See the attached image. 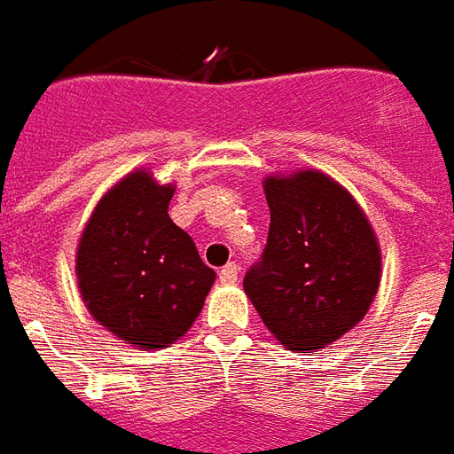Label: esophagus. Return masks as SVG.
<instances>
[{
  "label": "esophagus",
  "mask_w": 454,
  "mask_h": 454,
  "mask_svg": "<svg viewBox=\"0 0 454 454\" xmlns=\"http://www.w3.org/2000/svg\"><path fill=\"white\" fill-rule=\"evenodd\" d=\"M237 278H239V266H237L234 262H230L220 271V281H222V284H234Z\"/></svg>",
  "instance_id": "esophagus-1"
}]
</instances>
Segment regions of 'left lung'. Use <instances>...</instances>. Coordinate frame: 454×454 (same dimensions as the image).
<instances>
[{
    "label": "left lung",
    "mask_w": 454,
    "mask_h": 454,
    "mask_svg": "<svg viewBox=\"0 0 454 454\" xmlns=\"http://www.w3.org/2000/svg\"><path fill=\"white\" fill-rule=\"evenodd\" d=\"M269 239L244 291L281 345L320 349L352 330L374 303L379 242L355 198L320 170L269 176Z\"/></svg>",
    "instance_id": "8db88e82"
}]
</instances>
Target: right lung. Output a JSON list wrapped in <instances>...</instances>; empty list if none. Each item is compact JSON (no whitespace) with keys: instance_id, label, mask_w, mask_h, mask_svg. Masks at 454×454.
<instances>
[{"instance_id":"right-lung-1","label":"right lung","mask_w":454,"mask_h":454,"mask_svg":"<svg viewBox=\"0 0 454 454\" xmlns=\"http://www.w3.org/2000/svg\"><path fill=\"white\" fill-rule=\"evenodd\" d=\"M173 185L134 170L109 188L78 244V288L90 315L127 345L160 349L200 315L215 271L168 217Z\"/></svg>"}]
</instances>
